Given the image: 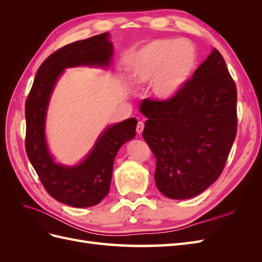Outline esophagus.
I'll use <instances>...</instances> for the list:
<instances>
[{"instance_id": "1", "label": "esophagus", "mask_w": 262, "mask_h": 262, "mask_svg": "<svg viewBox=\"0 0 262 262\" xmlns=\"http://www.w3.org/2000/svg\"><path fill=\"white\" fill-rule=\"evenodd\" d=\"M143 129H144V122L143 121H139L138 125H137V133L141 134L142 131H143Z\"/></svg>"}]
</instances>
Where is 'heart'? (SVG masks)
I'll return each instance as SVG.
<instances>
[{"label":"heart","instance_id":"1","mask_svg":"<svg viewBox=\"0 0 262 262\" xmlns=\"http://www.w3.org/2000/svg\"><path fill=\"white\" fill-rule=\"evenodd\" d=\"M196 52L191 42L157 39L144 46L130 62L131 75L137 84L153 81L155 96L166 100L176 95L191 76Z\"/></svg>","mask_w":262,"mask_h":262}]
</instances>
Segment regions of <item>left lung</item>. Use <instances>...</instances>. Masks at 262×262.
<instances>
[{
  "mask_svg": "<svg viewBox=\"0 0 262 262\" xmlns=\"http://www.w3.org/2000/svg\"><path fill=\"white\" fill-rule=\"evenodd\" d=\"M237 91L213 49L169 99H144L143 139L156 158L155 184L170 199L204 191L224 169L237 132Z\"/></svg>",
  "mask_w": 262,
  "mask_h": 262,
  "instance_id": "obj_1",
  "label": "left lung"
}]
</instances>
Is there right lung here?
<instances>
[{
  "label": "right lung",
  "mask_w": 262,
  "mask_h": 262,
  "mask_svg": "<svg viewBox=\"0 0 262 262\" xmlns=\"http://www.w3.org/2000/svg\"><path fill=\"white\" fill-rule=\"evenodd\" d=\"M108 33L67 45L53 52L38 69L25 106V147L39 180L52 198L74 208L98 204L108 194L114 161L119 148L136 136L134 118L109 126L98 138L92 152L76 166L53 162L45 137L47 107L63 70L77 66L109 67L113 45Z\"/></svg>",
  "instance_id": "1"
}]
</instances>
